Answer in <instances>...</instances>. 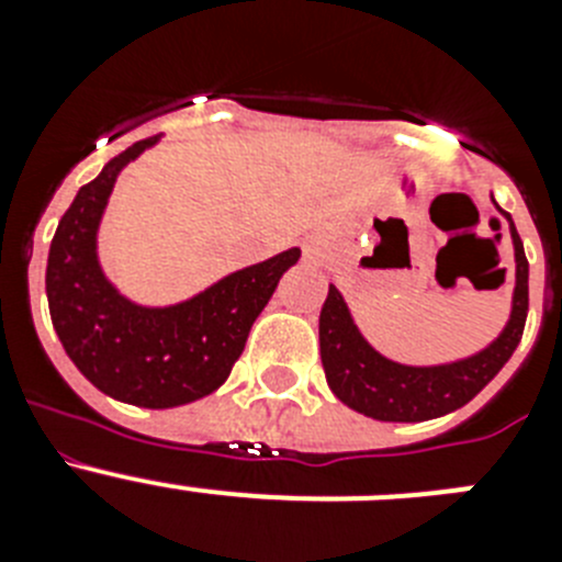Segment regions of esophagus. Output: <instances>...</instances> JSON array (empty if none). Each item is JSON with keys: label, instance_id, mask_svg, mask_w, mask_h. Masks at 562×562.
I'll return each instance as SVG.
<instances>
[{"label": "esophagus", "instance_id": "esophagus-1", "mask_svg": "<svg viewBox=\"0 0 562 562\" xmlns=\"http://www.w3.org/2000/svg\"><path fill=\"white\" fill-rule=\"evenodd\" d=\"M304 256L310 258V261H317V258L324 256V250H321V245H317V241H310V245L304 247Z\"/></svg>", "mask_w": 562, "mask_h": 562}]
</instances>
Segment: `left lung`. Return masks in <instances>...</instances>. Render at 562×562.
Instances as JSON below:
<instances>
[{"label":"left lung","mask_w":562,"mask_h":562,"mask_svg":"<svg viewBox=\"0 0 562 562\" xmlns=\"http://www.w3.org/2000/svg\"><path fill=\"white\" fill-rule=\"evenodd\" d=\"M509 220L515 241V304L513 317L498 340L470 360L436 366V369H414L376 355L362 340L351 315L342 304L340 292L329 286L324 310H321V360H324L326 382L340 402L357 414L380 422H425L445 416L473 400L486 382L493 380L506 360L518 349L520 335L529 312V261L524 241Z\"/></svg>","instance_id":"left-lung-1"}]
</instances>
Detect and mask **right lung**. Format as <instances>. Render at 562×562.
<instances>
[{
	"label": "right lung",
	"instance_id": "obj_1",
	"mask_svg": "<svg viewBox=\"0 0 562 562\" xmlns=\"http://www.w3.org/2000/svg\"><path fill=\"white\" fill-rule=\"evenodd\" d=\"M154 143L128 146L78 191L49 245L47 301L64 351L95 389L137 408H177L231 376L252 321L301 250L233 272L168 310L128 304L98 267L95 233L121 168Z\"/></svg>",
	"mask_w": 562,
	"mask_h": 562
}]
</instances>
